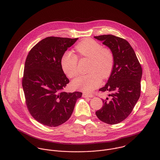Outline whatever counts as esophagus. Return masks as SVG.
<instances>
[{
    "label": "esophagus",
    "mask_w": 160,
    "mask_h": 160,
    "mask_svg": "<svg viewBox=\"0 0 160 160\" xmlns=\"http://www.w3.org/2000/svg\"><path fill=\"white\" fill-rule=\"evenodd\" d=\"M82 96L84 98H92V97H93V95L92 94H90V93H83Z\"/></svg>",
    "instance_id": "34e87169"
}]
</instances>
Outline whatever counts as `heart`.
Here are the masks:
<instances>
[{"label": "heart", "mask_w": 160, "mask_h": 160, "mask_svg": "<svg viewBox=\"0 0 160 160\" xmlns=\"http://www.w3.org/2000/svg\"><path fill=\"white\" fill-rule=\"evenodd\" d=\"M76 50L82 58L90 60L88 73L80 75L72 82V87L83 92H90L100 86L102 78L110 77L114 65L112 51L96 40L87 38L76 46ZM61 65L66 75L73 78L78 74V58L72 52L66 51L62 55Z\"/></svg>", "instance_id": "obj_1"}]
</instances>
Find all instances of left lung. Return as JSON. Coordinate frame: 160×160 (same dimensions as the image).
<instances>
[{
	"label": "left lung",
	"instance_id": "1",
	"mask_svg": "<svg viewBox=\"0 0 160 160\" xmlns=\"http://www.w3.org/2000/svg\"><path fill=\"white\" fill-rule=\"evenodd\" d=\"M113 52L114 65L110 78L99 91L110 92L96 112L102 122L114 125L126 119L132 112L141 93L142 68L134 50L126 40L113 35L94 37Z\"/></svg>",
	"mask_w": 160,
	"mask_h": 160
}]
</instances>
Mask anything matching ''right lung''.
<instances>
[{
	"label": "right lung",
	"instance_id": "obj_1",
	"mask_svg": "<svg viewBox=\"0 0 160 160\" xmlns=\"http://www.w3.org/2000/svg\"><path fill=\"white\" fill-rule=\"evenodd\" d=\"M78 39L48 37L27 55L22 78L25 102L30 115L43 125L55 127L67 122L82 95L63 91L70 81L63 71L62 57Z\"/></svg>",
	"mask_w": 160,
	"mask_h": 160
}]
</instances>
